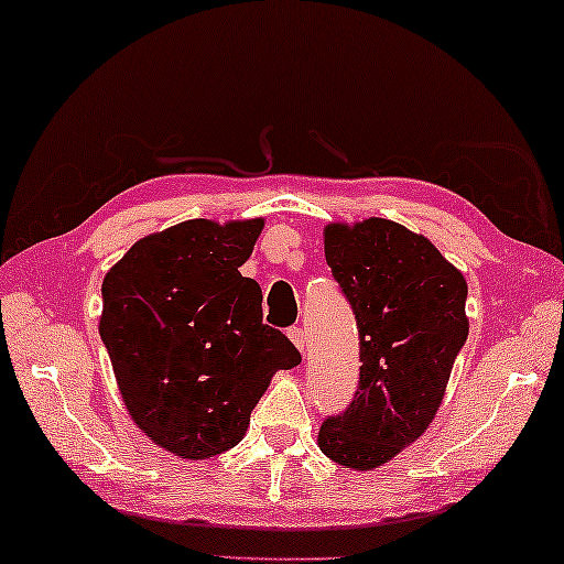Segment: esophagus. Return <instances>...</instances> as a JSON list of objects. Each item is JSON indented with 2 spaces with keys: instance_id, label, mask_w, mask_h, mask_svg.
<instances>
[{
  "instance_id": "esophagus-1",
  "label": "esophagus",
  "mask_w": 564,
  "mask_h": 564,
  "mask_svg": "<svg viewBox=\"0 0 564 564\" xmlns=\"http://www.w3.org/2000/svg\"><path fill=\"white\" fill-rule=\"evenodd\" d=\"M288 335H290V340L294 343V348H297L300 352H305V333H302V327H290L288 330Z\"/></svg>"
}]
</instances>
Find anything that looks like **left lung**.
Listing matches in <instances>:
<instances>
[{
	"label": "left lung",
	"mask_w": 564,
	"mask_h": 564,
	"mask_svg": "<svg viewBox=\"0 0 564 564\" xmlns=\"http://www.w3.org/2000/svg\"><path fill=\"white\" fill-rule=\"evenodd\" d=\"M325 259L360 335L350 409L319 426V452L370 471L411 446L444 401L469 337L466 280L426 237L388 219L325 227Z\"/></svg>",
	"instance_id": "1"
}]
</instances>
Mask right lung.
<instances>
[{"instance_id":"add662e5","label":"right lung","mask_w":564,"mask_h":564,"mask_svg":"<svg viewBox=\"0 0 564 564\" xmlns=\"http://www.w3.org/2000/svg\"><path fill=\"white\" fill-rule=\"evenodd\" d=\"M262 227L181 221L135 241L102 280L100 337L126 409L181 458L237 446L274 372L302 360L239 272Z\"/></svg>"}]
</instances>
